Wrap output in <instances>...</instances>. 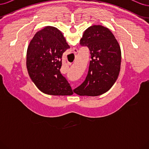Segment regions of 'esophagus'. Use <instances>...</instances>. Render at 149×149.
I'll use <instances>...</instances> for the list:
<instances>
[{"label":"esophagus","mask_w":149,"mask_h":149,"mask_svg":"<svg viewBox=\"0 0 149 149\" xmlns=\"http://www.w3.org/2000/svg\"><path fill=\"white\" fill-rule=\"evenodd\" d=\"M73 52H74V53H78V49H77V48H73Z\"/></svg>","instance_id":"esophagus-1"}]
</instances>
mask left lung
Masks as SVG:
<instances>
[{
    "label": "left lung",
    "instance_id": "1",
    "mask_svg": "<svg viewBox=\"0 0 149 149\" xmlns=\"http://www.w3.org/2000/svg\"><path fill=\"white\" fill-rule=\"evenodd\" d=\"M80 45L89 48L91 60L84 81L73 91L79 96L101 95L118 78L121 63L119 45L111 31L100 25L86 30Z\"/></svg>",
    "mask_w": 149,
    "mask_h": 149
}]
</instances>
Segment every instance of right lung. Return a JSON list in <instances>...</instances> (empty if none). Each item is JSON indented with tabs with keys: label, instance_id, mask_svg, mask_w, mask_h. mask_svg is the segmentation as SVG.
Here are the masks:
<instances>
[{
	"label": "right lung",
	"instance_id": "add662e5",
	"mask_svg": "<svg viewBox=\"0 0 149 149\" xmlns=\"http://www.w3.org/2000/svg\"><path fill=\"white\" fill-rule=\"evenodd\" d=\"M70 48L61 31L51 26L38 31L31 40L26 52V68L42 92L54 96L73 94L60 70L63 54Z\"/></svg>",
	"mask_w": 149,
	"mask_h": 149
}]
</instances>
